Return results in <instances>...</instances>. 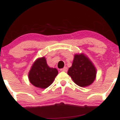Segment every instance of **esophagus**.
<instances>
[{
	"instance_id": "esophagus-1",
	"label": "esophagus",
	"mask_w": 120,
	"mask_h": 120,
	"mask_svg": "<svg viewBox=\"0 0 120 120\" xmlns=\"http://www.w3.org/2000/svg\"><path fill=\"white\" fill-rule=\"evenodd\" d=\"M60 71H67V67H64V68L61 69H60Z\"/></svg>"
}]
</instances>
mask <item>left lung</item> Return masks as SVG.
I'll return each instance as SVG.
<instances>
[{
    "instance_id": "1",
    "label": "left lung",
    "mask_w": 120,
    "mask_h": 120,
    "mask_svg": "<svg viewBox=\"0 0 120 120\" xmlns=\"http://www.w3.org/2000/svg\"><path fill=\"white\" fill-rule=\"evenodd\" d=\"M68 74L78 86L87 87L95 79L96 69L93 62L83 53H75Z\"/></svg>"
}]
</instances>
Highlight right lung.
I'll use <instances>...</instances> for the list:
<instances>
[{"mask_svg": "<svg viewBox=\"0 0 120 120\" xmlns=\"http://www.w3.org/2000/svg\"><path fill=\"white\" fill-rule=\"evenodd\" d=\"M57 74V69L49 67L45 57H42L34 62L29 72L28 78L33 86L44 89L53 83Z\"/></svg>", "mask_w": 120, "mask_h": 120, "instance_id": "1", "label": "right lung"}]
</instances>
